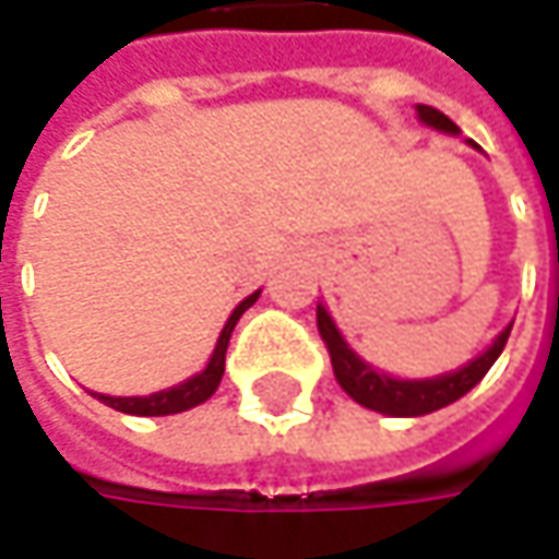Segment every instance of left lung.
Segmentation results:
<instances>
[{
	"label": "left lung",
	"mask_w": 559,
	"mask_h": 559,
	"mask_svg": "<svg viewBox=\"0 0 559 559\" xmlns=\"http://www.w3.org/2000/svg\"><path fill=\"white\" fill-rule=\"evenodd\" d=\"M416 115H419V121H423L425 128H431V131H441V134L450 136L460 134V128L450 121L448 115H441L431 106H416ZM469 146L478 150L473 140H469ZM316 319H319V334L325 337L328 353H331V366H334L337 384L359 406L376 409L381 416H394V419L425 416V413H435L441 406H450L453 401H460L463 394H469L475 384L488 376V369L498 362V356L503 353V344L510 337V328H513V322H510L475 359L463 362L453 372H441V376L431 378H397L372 366V362H366L359 353L353 350L350 344H347V337L341 334V328L334 325L325 304H319Z\"/></svg>",
	"instance_id": "1"
}]
</instances>
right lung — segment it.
I'll return each mask as SVG.
<instances>
[{
  "mask_svg": "<svg viewBox=\"0 0 559 559\" xmlns=\"http://www.w3.org/2000/svg\"><path fill=\"white\" fill-rule=\"evenodd\" d=\"M259 294H262V290H253L250 297H243L240 304L234 306V312L228 316L225 328H222V334H218V341H215V350L209 356L203 372L183 378V381L165 388V391L146 394V397H111V394H93V397L103 401L106 406H111V409H118V413H128V416H175V413H183V409H193V406L206 403L209 397L218 391L222 376H225V353H228V341H231L234 325H237L240 316L259 300Z\"/></svg>",
  "mask_w": 559,
  "mask_h": 559,
  "instance_id": "1",
  "label": "right lung"
}]
</instances>
